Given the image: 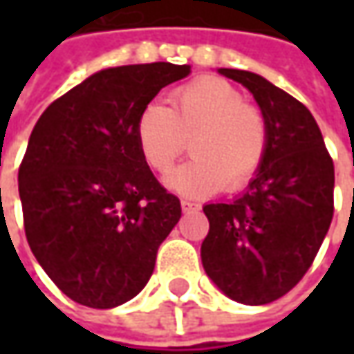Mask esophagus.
Instances as JSON below:
<instances>
[{
  "instance_id": "34e87169",
  "label": "esophagus",
  "mask_w": 354,
  "mask_h": 354,
  "mask_svg": "<svg viewBox=\"0 0 354 354\" xmlns=\"http://www.w3.org/2000/svg\"><path fill=\"white\" fill-rule=\"evenodd\" d=\"M181 209H183V212H193L197 211L198 205L197 203H191V201H181Z\"/></svg>"
}]
</instances>
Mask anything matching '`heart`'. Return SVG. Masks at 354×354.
<instances>
[{
  "mask_svg": "<svg viewBox=\"0 0 354 354\" xmlns=\"http://www.w3.org/2000/svg\"><path fill=\"white\" fill-rule=\"evenodd\" d=\"M138 147L147 167L167 175L189 149L193 159L171 177L185 195L240 191L264 163L270 128L264 112L223 78H197L171 92V108L147 104L136 122Z\"/></svg>",
  "mask_w": 354,
  "mask_h": 354,
  "instance_id": "obj_1",
  "label": "heart"
}]
</instances>
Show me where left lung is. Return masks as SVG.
Instances as JSON below:
<instances>
[{"label": "left lung", "mask_w": 354, "mask_h": 354, "mask_svg": "<svg viewBox=\"0 0 354 354\" xmlns=\"http://www.w3.org/2000/svg\"><path fill=\"white\" fill-rule=\"evenodd\" d=\"M260 104L270 145L248 191L203 211L205 272L238 304L264 306L293 290L311 268L333 221L335 167L321 129L299 100L260 75L218 68Z\"/></svg>", "instance_id": "8db88e82"}]
</instances>
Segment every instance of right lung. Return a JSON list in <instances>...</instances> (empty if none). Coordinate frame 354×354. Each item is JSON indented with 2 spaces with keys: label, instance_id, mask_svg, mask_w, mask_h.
Segmentation results:
<instances>
[{
  "label": "right lung",
  "instance_id": "1",
  "mask_svg": "<svg viewBox=\"0 0 354 354\" xmlns=\"http://www.w3.org/2000/svg\"><path fill=\"white\" fill-rule=\"evenodd\" d=\"M191 73L151 62L106 68L48 106L19 165L25 236L66 297L110 309L142 292L181 203L143 161L136 122Z\"/></svg>",
  "mask_w": 354,
  "mask_h": 354
}]
</instances>
